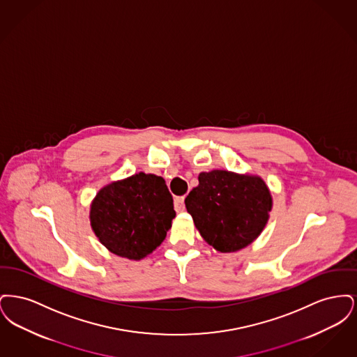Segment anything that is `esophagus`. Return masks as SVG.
I'll return each instance as SVG.
<instances>
[{
	"mask_svg": "<svg viewBox=\"0 0 357 357\" xmlns=\"http://www.w3.org/2000/svg\"><path fill=\"white\" fill-rule=\"evenodd\" d=\"M174 204H175V210L178 211V213H182V211H185V197H176L175 199H174Z\"/></svg>",
	"mask_w": 357,
	"mask_h": 357,
	"instance_id": "esophagus-1",
	"label": "esophagus"
}]
</instances>
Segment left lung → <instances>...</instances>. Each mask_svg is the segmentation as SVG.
<instances>
[{"label":"left lung","mask_w":357,"mask_h":357,"mask_svg":"<svg viewBox=\"0 0 357 357\" xmlns=\"http://www.w3.org/2000/svg\"><path fill=\"white\" fill-rule=\"evenodd\" d=\"M198 181L185 204L204 242L221 253H236L255 242L273 208L265 181L227 170L201 172Z\"/></svg>","instance_id":"8db88e82"}]
</instances>
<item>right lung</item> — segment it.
Masks as SVG:
<instances>
[{
  "instance_id": "right-lung-1",
  "label": "right lung",
  "mask_w": 357,
  "mask_h": 357,
  "mask_svg": "<svg viewBox=\"0 0 357 357\" xmlns=\"http://www.w3.org/2000/svg\"><path fill=\"white\" fill-rule=\"evenodd\" d=\"M175 218L166 181L137 172L102 187L91 202L89 222L102 246L139 261L163 242Z\"/></svg>"
}]
</instances>
